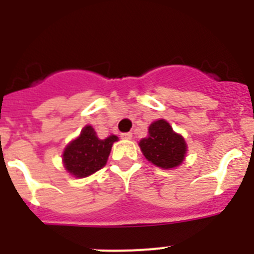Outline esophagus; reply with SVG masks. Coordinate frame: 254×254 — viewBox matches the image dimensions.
I'll list each match as a JSON object with an SVG mask.
<instances>
[{
	"instance_id": "34e87169",
	"label": "esophagus",
	"mask_w": 254,
	"mask_h": 254,
	"mask_svg": "<svg viewBox=\"0 0 254 254\" xmlns=\"http://www.w3.org/2000/svg\"><path fill=\"white\" fill-rule=\"evenodd\" d=\"M121 137H122L123 140H131L132 133H131V132H126V133L121 134Z\"/></svg>"
}]
</instances>
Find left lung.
<instances>
[{"mask_svg": "<svg viewBox=\"0 0 254 254\" xmlns=\"http://www.w3.org/2000/svg\"><path fill=\"white\" fill-rule=\"evenodd\" d=\"M143 156L161 169H172L181 165L187 152L183 136L173 131L165 120L155 121L149 127V136L140 141Z\"/></svg>", "mask_w": 254, "mask_h": 254, "instance_id": "obj_1", "label": "left lung"}]
</instances>
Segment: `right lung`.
Returning <instances> with one entry per match:
<instances>
[{"label":"right lung","instance_id":"obj_1","mask_svg":"<svg viewBox=\"0 0 254 254\" xmlns=\"http://www.w3.org/2000/svg\"><path fill=\"white\" fill-rule=\"evenodd\" d=\"M117 140L114 134L100 140L91 126H85L80 136L64 149L62 155L64 168L76 178L91 176L107 164L112 145Z\"/></svg>","mask_w":254,"mask_h":254}]
</instances>
